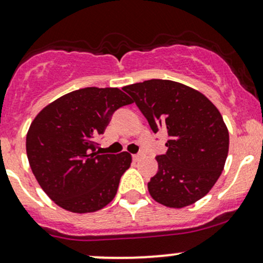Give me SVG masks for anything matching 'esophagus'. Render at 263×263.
<instances>
[{
  "label": "esophagus",
  "instance_id": "esophagus-1",
  "mask_svg": "<svg viewBox=\"0 0 263 263\" xmlns=\"http://www.w3.org/2000/svg\"><path fill=\"white\" fill-rule=\"evenodd\" d=\"M142 156H144V154H142V153H139V154H135V155H132V159H134L135 161H139L140 159L142 158Z\"/></svg>",
  "mask_w": 263,
  "mask_h": 263
}]
</instances>
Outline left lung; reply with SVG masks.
Here are the masks:
<instances>
[{
    "label": "left lung",
    "instance_id": "obj_1",
    "mask_svg": "<svg viewBox=\"0 0 263 263\" xmlns=\"http://www.w3.org/2000/svg\"><path fill=\"white\" fill-rule=\"evenodd\" d=\"M154 134H168L165 154L156 156L158 173L147 183L156 202L174 209L202 198L219 179L229 150L221 115L203 94L171 80L153 79L128 85Z\"/></svg>",
    "mask_w": 263,
    "mask_h": 263
}]
</instances>
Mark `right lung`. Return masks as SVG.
<instances>
[{
    "label": "right lung",
    "instance_id": "obj_1",
    "mask_svg": "<svg viewBox=\"0 0 263 263\" xmlns=\"http://www.w3.org/2000/svg\"><path fill=\"white\" fill-rule=\"evenodd\" d=\"M117 87H84L58 98L31 122L29 164L41 187L60 208L94 213L115 198L131 165L128 153L99 154L95 140L118 108L131 104Z\"/></svg>",
    "mask_w": 263,
    "mask_h": 263
}]
</instances>
